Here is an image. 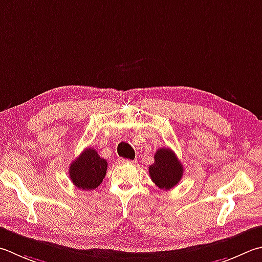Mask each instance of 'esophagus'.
<instances>
[{
  "label": "esophagus",
  "instance_id": "34e87169",
  "mask_svg": "<svg viewBox=\"0 0 262 262\" xmlns=\"http://www.w3.org/2000/svg\"><path fill=\"white\" fill-rule=\"evenodd\" d=\"M119 164H135L136 161L135 160H129V159H122V158H119L118 159Z\"/></svg>",
  "mask_w": 262,
  "mask_h": 262
}]
</instances>
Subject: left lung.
Returning <instances> with one entry per match:
<instances>
[{"mask_svg":"<svg viewBox=\"0 0 262 262\" xmlns=\"http://www.w3.org/2000/svg\"><path fill=\"white\" fill-rule=\"evenodd\" d=\"M149 174L157 187L169 190L182 179L183 167L172 150L161 147L156 152L155 163L149 167Z\"/></svg>","mask_w":262,"mask_h":262,"instance_id":"obj_1","label":"left lung"}]
</instances>
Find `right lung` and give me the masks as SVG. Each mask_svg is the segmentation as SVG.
Listing matches in <instances>:
<instances>
[{"label": "right lung", "instance_id": "right-lung-1", "mask_svg": "<svg viewBox=\"0 0 262 262\" xmlns=\"http://www.w3.org/2000/svg\"><path fill=\"white\" fill-rule=\"evenodd\" d=\"M107 161L99 157L93 147H87L70 165L69 174L75 187L82 190H93L102 183L106 175Z\"/></svg>", "mask_w": 262, "mask_h": 262}]
</instances>
